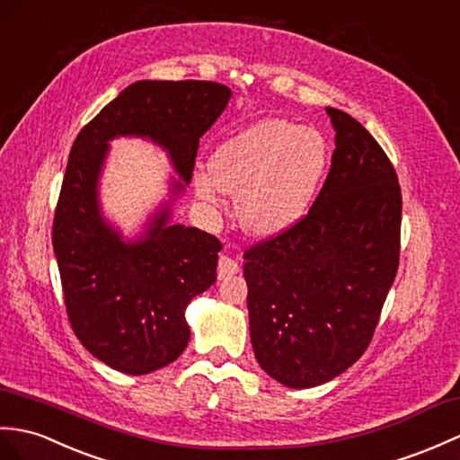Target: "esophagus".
Wrapping results in <instances>:
<instances>
[{
    "label": "esophagus",
    "instance_id": "34e87169",
    "mask_svg": "<svg viewBox=\"0 0 460 460\" xmlns=\"http://www.w3.org/2000/svg\"><path fill=\"white\" fill-rule=\"evenodd\" d=\"M237 272H239V262L233 261L231 256H227V254H221L219 261H217V276H219V279L226 280V279H229V276L237 274Z\"/></svg>",
    "mask_w": 460,
    "mask_h": 460
}]
</instances>
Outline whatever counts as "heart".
Returning <instances> with one entry per match:
<instances>
[{"label":"heart","mask_w":460,"mask_h":460,"mask_svg":"<svg viewBox=\"0 0 460 460\" xmlns=\"http://www.w3.org/2000/svg\"><path fill=\"white\" fill-rule=\"evenodd\" d=\"M329 164L325 138L288 121L262 119L226 138L209 168L196 172L201 199L216 204L234 194V213L244 231L259 237L284 233L314 206Z\"/></svg>","instance_id":"1"}]
</instances>
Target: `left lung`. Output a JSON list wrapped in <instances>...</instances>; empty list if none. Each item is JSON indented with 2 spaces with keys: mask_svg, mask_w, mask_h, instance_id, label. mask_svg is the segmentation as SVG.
<instances>
[{
  "mask_svg": "<svg viewBox=\"0 0 460 460\" xmlns=\"http://www.w3.org/2000/svg\"><path fill=\"white\" fill-rule=\"evenodd\" d=\"M335 151L307 216L244 252L254 357L286 388L337 378L367 350L398 272L396 170L365 127L325 108Z\"/></svg>",
  "mask_w": 460,
  "mask_h": 460,
  "instance_id": "left-lung-1",
  "label": "left lung"
}]
</instances>
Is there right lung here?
Masks as SVG:
<instances>
[{
	"mask_svg": "<svg viewBox=\"0 0 460 460\" xmlns=\"http://www.w3.org/2000/svg\"><path fill=\"white\" fill-rule=\"evenodd\" d=\"M231 95L217 82L138 80L72 145L52 227L64 302L80 343L125 375H148L184 352L186 307L217 279L221 243L172 223V208L191 180L199 138ZM119 136L163 147L179 176L169 182V199L133 240L102 216L99 201L109 143Z\"/></svg>",
	"mask_w": 460,
	"mask_h": 460,
	"instance_id": "1",
	"label": "right lung"
}]
</instances>
